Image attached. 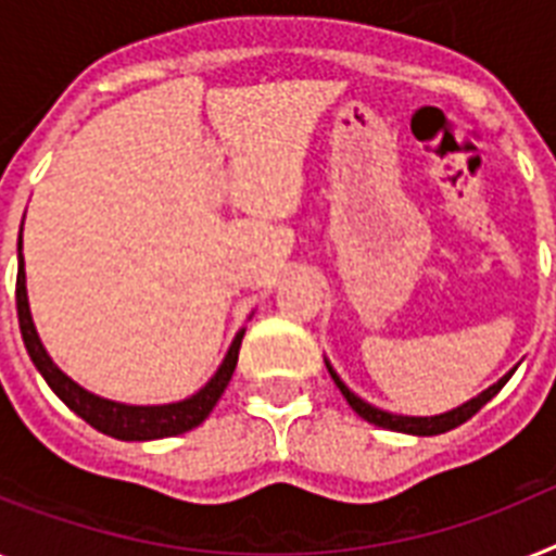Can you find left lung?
Wrapping results in <instances>:
<instances>
[{
  "instance_id": "1",
  "label": "left lung",
  "mask_w": 556,
  "mask_h": 556,
  "mask_svg": "<svg viewBox=\"0 0 556 556\" xmlns=\"http://www.w3.org/2000/svg\"><path fill=\"white\" fill-rule=\"evenodd\" d=\"M325 367H328L330 372V379L336 381V387L342 390V395L348 399V404L353 407V413H358L365 421L376 424V427L381 429H393V432H407V435H441V432H450V429L460 427L464 421H469L475 413H478L486 401H492L494 395L501 393L503 384H506L511 376H515L517 365L511 367V370L503 376V379L494 381L492 387H486L483 393H478L475 399L464 401L460 407L450 409V413H441V415H395V413H387V409H379V407H372V404H367L362 395H356L353 390H350L348 384H344L342 379H339V372L333 370V365H330L328 358H325Z\"/></svg>"
}]
</instances>
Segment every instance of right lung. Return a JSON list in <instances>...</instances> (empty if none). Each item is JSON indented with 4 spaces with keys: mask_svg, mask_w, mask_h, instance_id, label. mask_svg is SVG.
<instances>
[{
    "mask_svg": "<svg viewBox=\"0 0 556 556\" xmlns=\"http://www.w3.org/2000/svg\"><path fill=\"white\" fill-rule=\"evenodd\" d=\"M25 226V220H22ZM18 277H16V314H18V330L25 339L27 356L41 372V379L48 381L59 399L67 404L78 418L96 427L104 435L118 438V441H155V438H172L184 435L189 429L200 427L206 421L214 404L220 401L223 390L228 387L231 376H235L237 356H240V344L245 328L237 330L235 342L228 344L226 356H223L220 367L214 370L212 379L200 387L198 393H191L189 399L172 401V404H124V401H112L104 395H96L90 390H84L78 381H73L62 367L55 365L50 353L45 350L39 339V330L33 325L30 302H27V277H25V256H22V235H18Z\"/></svg>",
    "mask_w": 556,
    "mask_h": 556,
    "instance_id": "1",
    "label": "right lung"
}]
</instances>
